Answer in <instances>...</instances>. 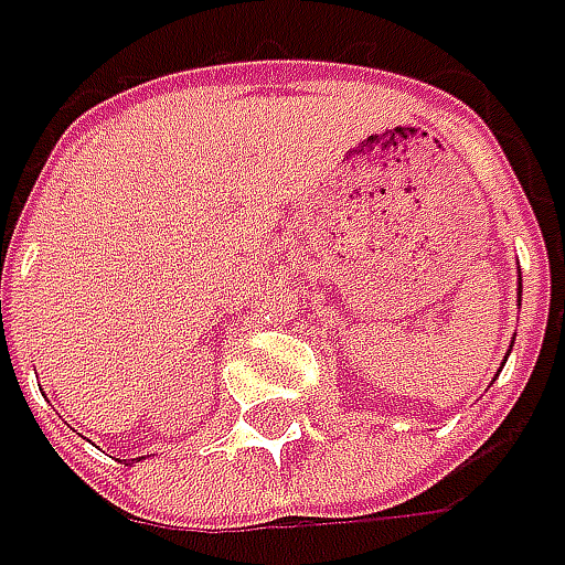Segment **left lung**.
Wrapping results in <instances>:
<instances>
[{
	"label": "left lung",
	"mask_w": 565,
	"mask_h": 565,
	"mask_svg": "<svg viewBox=\"0 0 565 565\" xmlns=\"http://www.w3.org/2000/svg\"><path fill=\"white\" fill-rule=\"evenodd\" d=\"M519 301H522V282H519ZM512 343H515V340H512ZM509 350H512V347H509ZM502 362H505V359H502Z\"/></svg>",
	"instance_id": "8db88e82"
}]
</instances>
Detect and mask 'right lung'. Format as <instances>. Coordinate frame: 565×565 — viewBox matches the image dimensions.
Returning a JSON list of instances; mask_svg holds the SVG:
<instances>
[{"instance_id": "add662e5", "label": "right lung", "mask_w": 565, "mask_h": 565, "mask_svg": "<svg viewBox=\"0 0 565 565\" xmlns=\"http://www.w3.org/2000/svg\"><path fill=\"white\" fill-rule=\"evenodd\" d=\"M132 461H142V458H132Z\"/></svg>"}]
</instances>
